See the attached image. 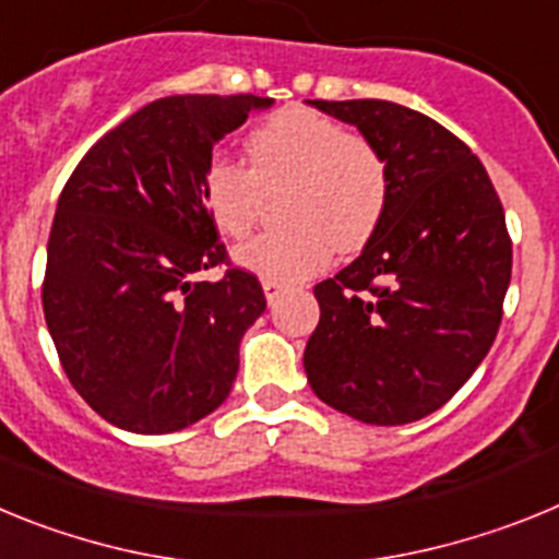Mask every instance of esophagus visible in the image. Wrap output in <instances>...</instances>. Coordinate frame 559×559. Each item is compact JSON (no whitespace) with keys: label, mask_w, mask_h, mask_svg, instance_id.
<instances>
[{"label":"esophagus","mask_w":559,"mask_h":559,"mask_svg":"<svg viewBox=\"0 0 559 559\" xmlns=\"http://www.w3.org/2000/svg\"><path fill=\"white\" fill-rule=\"evenodd\" d=\"M263 290H265V299H269V305H274L280 296H283L285 285L276 283V280H263Z\"/></svg>","instance_id":"esophagus-1"}]
</instances>
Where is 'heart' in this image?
Returning <instances> with one entry per match:
<instances>
[{"instance_id":"b5f03b06","label":"heart","mask_w":559,"mask_h":559,"mask_svg":"<svg viewBox=\"0 0 559 559\" xmlns=\"http://www.w3.org/2000/svg\"><path fill=\"white\" fill-rule=\"evenodd\" d=\"M246 151L251 165L231 156L206 162L201 201L212 224L240 240L263 215L269 192L290 187L283 215L294 226L257 235L235 251L237 265L263 280H308L330 263L333 249H364L386 218V156L324 114L302 106L276 111L249 133Z\"/></svg>"}]
</instances>
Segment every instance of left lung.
Returning <instances> with one entry per match:
<instances>
[{
	"mask_svg": "<svg viewBox=\"0 0 559 559\" xmlns=\"http://www.w3.org/2000/svg\"><path fill=\"white\" fill-rule=\"evenodd\" d=\"M386 156L392 199L358 260L313 288L316 397L369 426L442 408L490 353L512 240L490 176L448 128L389 100H310Z\"/></svg>",
	"mask_w": 559,
	"mask_h": 559,
	"instance_id": "8db88e82",
	"label": "left lung"
}]
</instances>
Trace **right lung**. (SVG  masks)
<instances>
[{
    "label": "right lung",
    "instance_id": "1",
    "mask_svg": "<svg viewBox=\"0 0 559 559\" xmlns=\"http://www.w3.org/2000/svg\"><path fill=\"white\" fill-rule=\"evenodd\" d=\"M271 97L176 95L100 136L58 199L44 319L75 392L122 431L170 433L224 403L263 316L201 201L212 147ZM229 264L218 284L194 274Z\"/></svg>",
    "mask_w": 559,
    "mask_h": 559
}]
</instances>
